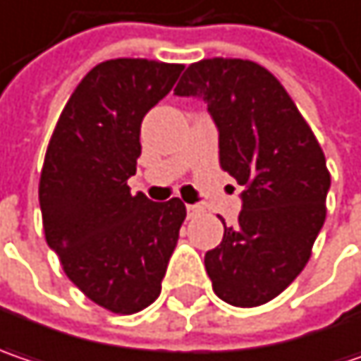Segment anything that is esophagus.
Here are the masks:
<instances>
[{"label":"esophagus","instance_id":"34e87169","mask_svg":"<svg viewBox=\"0 0 361 361\" xmlns=\"http://www.w3.org/2000/svg\"><path fill=\"white\" fill-rule=\"evenodd\" d=\"M185 208H188V219H196V216L204 214V206L200 204H188Z\"/></svg>","mask_w":361,"mask_h":361}]
</instances>
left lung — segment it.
Returning a JSON list of instances; mask_svg holds the SVG:
<instances>
[{"instance_id": "obj_1", "label": "left lung", "mask_w": 361, "mask_h": 361, "mask_svg": "<svg viewBox=\"0 0 361 361\" xmlns=\"http://www.w3.org/2000/svg\"><path fill=\"white\" fill-rule=\"evenodd\" d=\"M173 92L208 104L221 167L245 188L237 224L224 226L221 245L204 255L212 290L233 307L265 305L305 269L325 223V153L284 85L259 63L202 59Z\"/></svg>"}]
</instances>
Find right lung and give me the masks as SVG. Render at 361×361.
Instances as JSON below:
<instances>
[{
    "mask_svg": "<svg viewBox=\"0 0 361 361\" xmlns=\"http://www.w3.org/2000/svg\"><path fill=\"white\" fill-rule=\"evenodd\" d=\"M180 63L110 59L85 75L49 140L38 200L44 237L90 300L135 314L157 300L185 204L130 194L140 122L169 94Z\"/></svg>",
    "mask_w": 361,
    "mask_h": 361,
    "instance_id": "add662e5",
    "label": "right lung"
}]
</instances>
